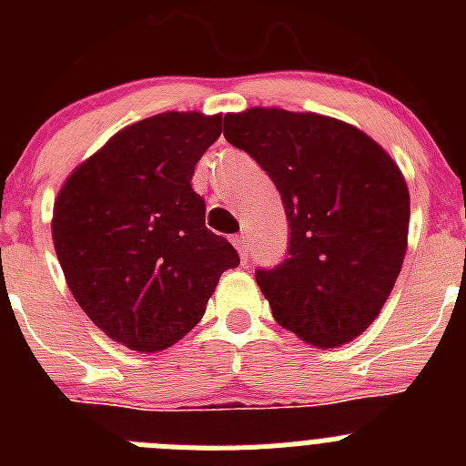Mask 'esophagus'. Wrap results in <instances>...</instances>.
<instances>
[{"label": "esophagus", "instance_id": "1", "mask_svg": "<svg viewBox=\"0 0 466 466\" xmlns=\"http://www.w3.org/2000/svg\"><path fill=\"white\" fill-rule=\"evenodd\" d=\"M233 245H236V249H238V254H240L242 261H247V257H249V245H247L245 236L233 238Z\"/></svg>", "mask_w": 466, "mask_h": 466}]
</instances>
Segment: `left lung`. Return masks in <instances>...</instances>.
Instances as JSON below:
<instances>
[{"label": "left lung", "mask_w": 466, "mask_h": 466, "mask_svg": "<svg viewBox=\"0 0 466 466\" xmlns=\"http://www.w3.org/2000/svg\"><path fill=\"white\" fill-rule=\"evenodd\" d=\"M282 198L289 240L257 284L279 327L339 348L380 312L401 270L409 188L394 160L357 127L317 114L247 109L224 116Z\"/></svg>", "instance_id": "1"}]
</instances>
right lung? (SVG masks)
<instances>
[{
	"label": "right lung",
	"instance_id": "right-lung-1",
	"mask_svg": "<svg viewBox=\"0 0 466 466\" xmlns=\"http://www.w3.org/2000/svg\"><path fill=\"white\" fill-rule=\"evenodd\" d=\"M221 116L166 111L127 126L69 175L53 208V245L93 324L158 352L205 315L236 247L205 226L191 179Z\"/></svg>",
	"mask_w": 466,
	"mask_h": 466
}]
</instances>
